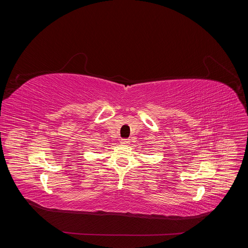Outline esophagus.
<instances>
[{
	"label": "esophagus",
	"mask_w": 248,
	"mask_h": 248,
	"mask_svg": "<svg viewBox=\"0 0 248 248\" xmlns=\"http://www.w3.org/2000/svg\"><path fill=\"white\" fill-rule=\"evenodd\" d=\"M129 142H130L129 139H122L121 141L122 144H129Z\"/></svg>",
	"instance_id": "34e87169"
}]
</instances>
